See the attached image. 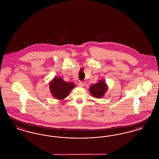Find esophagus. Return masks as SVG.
I'll return each mask as SVG.
<instances>
[{
	"label": "esophagus",
	"instance_id": "esophagus-1",
	"mask_svg": "<svg viewBox=\"0 0 159 159\" xmlns=\"http://www.w3.org/2000/svg\"><path fill=\"white\" fill-rule=\"evenodd\" d=\"M84 84H85V83L84 82H79V83H78V85L80 86V87H83L84 86Z\"/></svg>",
	"mask_w": 159,
	"mask_h": 159
}]
</instances>
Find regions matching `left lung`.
<instances>
[{
    "label": "left lung",
    "instance_id": "1",
    "mask_svg": "<svg viewBox=\"0 0 159 159\" xmlns=\"http://www.w3.org/2000/svg\"><path fill=\"white\" fill-rule=\"evenodd\" d=\"M107 85L104 80H99L95 84H92L89 88V92L92 96L96 98H102L107 90Z\"/></svg>",
    "mask_w": 159,
    "mask_h": 159
}]
</instances>
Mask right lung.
Listing matches in <instances>:
<instances>
[{
	"label": "right lung",
	"mask_w": 159,
	"mask_h": 159,
	"mask_svg": "<svg viewBox=\"0 0 159 159\" xmlns=\"http://www.w3.org/2000/svg\"><path fill=\"white\" fill-rule=\"evenodd\" d=\"M75 84L71 82H67L58 77L53 78L49 83V89L53 97L62 100L68 96L69 93L74 88Z\"/></svg>",
	"instance_id": "obj_1"
}]
</instances>
